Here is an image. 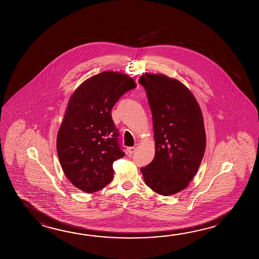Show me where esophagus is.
Returning a JSON list of instances; mask_svg holds the SVG:
<instances>
[{
  "mask_svg": "<svg viewBox=\"0 0 259 259\" xmlns=\"http://www.w3.org/2000/svg\"><path fill=\"white\" fill-rule=\"evenodd\" d=\"M138 148V145L137 144V145H135L134 147H131V148H128V153L129 154H133L135 153V151L137 150Z\"/></svg>",
  "mask_w": 259,
  "mask_h": 259,
  "instance_id": "1",
  "label": "esophagus"
}]
</instances>
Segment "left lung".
Returning <instances> with one entry per match:
<instances>
[{
	"label": "left lung",
	"instance_id": "1",
	"mask_svg": "<svg viewBox=\"0 0 259 259\" xmlns=\"http://www.w3.org/2000/svg\"><path fill=\"white\" fill-rule=\"evenodd\" d=\"M153 119L156 153L140 170L149 188L161 195L184 190L194 178L206 149L200 108L185 84L164 74H143Z\"/></svg>",
	"mask_w": 259,
	"mask_h": 259
}]
</instances>
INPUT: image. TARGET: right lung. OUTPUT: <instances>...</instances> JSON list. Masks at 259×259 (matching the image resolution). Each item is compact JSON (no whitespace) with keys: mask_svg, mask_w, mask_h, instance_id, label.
<instances>
[{"mask_svg":"<svg viewBox=\"0 0 259 259\" xmlns=\"http://www.w3.org/2000/svg\"><path fill=\"white\" fill-rule=\"evenodd\" d=\"M136 88L126 74L102 72L85 80L71 97L56 145L64 175L80 190L94 193L113 178L112 163L124 152L111 109Z\"/></svg>","mask_w":259,"mask_h":259,"instance_id":"right-lung-1","label":"right lung"}]
</instances>
